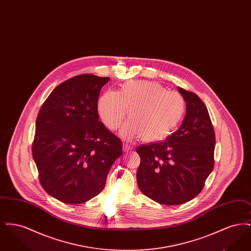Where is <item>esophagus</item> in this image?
<instances>
[{
    "instance_id": "esophagus-1",
    "label": "esophagus",
    "mask_w": 251,
    "mask_h": 251,
    "mask_svg": "<svg viewBox=\"0 0 251 251\" xmlns=\"http://www.w3.org/2000/svg\"><path fill=\"white\" fill-rule=\"evenodd\" d=\"M131 150H132V148L130 147L128 144L123 143V151L128 152V151H130Z\"/></svg>"
}]
</instances>
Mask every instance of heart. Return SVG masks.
<instances>
[{
    "mask_svg": "<svg viewBox=\"0 0 251 251\" xmlns=\"http://www.w3.org/2000/svg\"><path fill=\"white\" fill-rule=\"evenodd\" d=\"M123 131L140 135L145 142L165 140L184 117L186 103L178 92L168 91L156 82L133 81L121 84L118 92L107 90L100 97L98 112L109 130L119 129L127 117Z\"/></svg>",
    "mask_w": 251,
    "mask_h": 251,
    "instance_id": "heart-1",
    "label": "heart"
}]
</instances>
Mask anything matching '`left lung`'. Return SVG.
Listing matches in <instances>:
<instances>
[{"label": "left lung", "mask_w": 251, "mask_h": 251, "mask_svg": "<svg viewBox=\"0 0 251 251\" xmlns=\"http://www.w3.org/2000/svg\"><path fill=\"white\" fill-rule=\"evenodd\" d=\"M178 91L186 103L181 125L165 141L136 149L141 158L136 179L156 202L179 205L196 198L214 169L215 135L208 110L195 93Z\"/></svg>", "instance_id": "8db88e82"}]
</instances>
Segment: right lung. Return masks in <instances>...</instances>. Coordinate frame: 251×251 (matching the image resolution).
I'll list each match as a JSON object with an SVG mask.
<instances>
[{
  "label": "right lung",
  "mask_w": 251,
  "mask_h": 251,
  "mask_svg": "<svg viewBox=\"0 0 251 251\" xmlns=\"http://www.w3.org/2000/svg\"><path fill=\"white\" fill-rule=\"evenodd\" d=\"M109 80L75 76L57 85L39 110L33 158L42 187L62 202L80 204L99 195L122 155L120 138L99 120V96Z\"/></svg>",
  "instance_id": "add662e5"
}]
</instances>
